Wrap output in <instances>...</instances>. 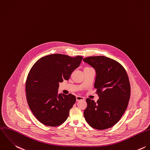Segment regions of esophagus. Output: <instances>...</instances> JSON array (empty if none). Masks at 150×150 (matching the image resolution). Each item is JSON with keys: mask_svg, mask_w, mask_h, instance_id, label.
<instances>
[{"mask_svg": "<svg viewBox=\"0 0 150 150\" xmlns=\"http://www.w3.org/2000/svg\"><path fill=\"white\" fill-rule=\"evenodd\" d=\"M84 98L82 97H80V96H77L76 97V100L77 101H79V100H84Z\"/></svg>", "mask_w": 150, "mask_h": 150, "instance_id": "34e87169", "label": "esophagus"}]
</instances>
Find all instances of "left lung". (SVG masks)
<instances>
[{"label": "left lung", "mask_w": 150, "mask_h": 150, "mask_svg": "<svg viewBox=\"0 0 150 150\" xmlns=\"http://www.w3.org/2000/svg\"><path fill=\"white\" fill-rule=\"evenodd\" d=\"M83 61L96 70L94 87L99 100L87 98L84 111L86 122L92 127L104 130L113 126L127 109L130 97V85L124 67L117 61L103 56H90Z\"/></svg>", "instance_id": "left-lung-1"}]
</instances>
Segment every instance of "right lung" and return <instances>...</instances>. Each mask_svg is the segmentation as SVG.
I'll list each match as a JSON object with an SVG mask.
<instances>
[{
  "instance_id": "1",
  "label": "right lung",
  "mask_w": 150,
  "mask_h": 150,
  "mask_svg": "<svg viewBox=\"0 0 150 150\" xmlns=\"http://www.w3.org/2000/svg\"><path fill=\"white\" fill-rule=\"evenodd\" d=\"M83 58L52 54L41 57L31 67L25 83L27 100L33 115L44 125L57 126L68 117L76 98L71 94H58L59 83L69 79Z\"/></svg>"
}]
</instances>
